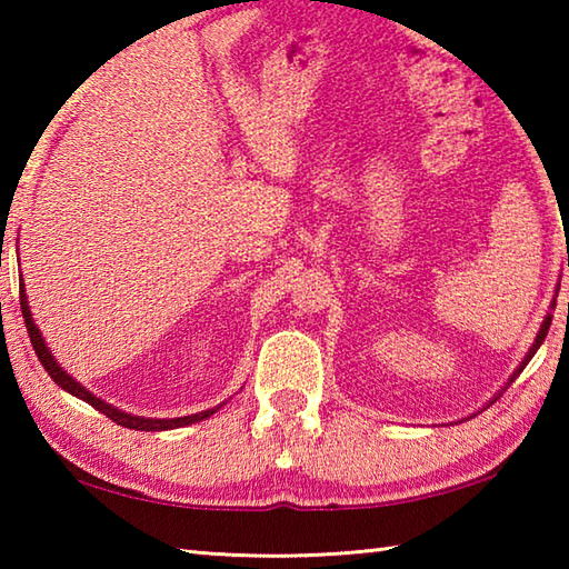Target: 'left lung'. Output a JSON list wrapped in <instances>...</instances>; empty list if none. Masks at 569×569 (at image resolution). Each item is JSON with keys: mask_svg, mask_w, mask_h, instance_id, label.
Segmentation results:
<instances>
[{"mask_svg": "<svg viewBox=\"0 0 569 569\" xmlns=\"http://www.w3.org/2000/svg\"><path fill=\"white\" fill-rule=\"evenodd\" d=\"M567 266H569V263H567ZM552 306H555V303H552ZM550 323H552V316H550V313H547V319H545V323H542V329H539V333H537V339H535V343H532V349H529V353L525 356V361H522V366H519V369H517V373L525 369V366L529 363V359H532V356L537 353V349H539V346H542V341H545V336H547V331H550ZM517 373H515V377H517Z\"/></svg>", "mask_w": 569, "mask_h": 569, "instance_id": "1", "label": "left lung"}]
</instances>
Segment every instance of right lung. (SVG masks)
Here are the masks:
<instances>
[{
  "label": "right lung",
  "mask_w": 569,
  "mask_h": 569,
  "mask_svg": "<svg viewBox=\"0 0 569 569\" xmlns=\"http://www.w3.org/2000/svg\"><path fill=\"white\" fill-rule=\"evenodd\" d=\"M19 306H22L24 326H27V333H30V341H32V346H34L37 359L42 361L44 371L50 373V379H54L57 387H62L64 391L74 393L77 399L88 401L90 407L102 411L104 417L112 419L114 423H120V427L138 429V431H166V429H178V427H188V423H196V421H200V419L213 417V413H216L220 407H223V403H218V407L208 409V411L190 413V417H178V419H146V417H132V413H124V411H120V409H114V407H110V403H104L102 399L94 397V393H90L84 387H80V383H77V381L70 377V373L62 371V366L52 359V353H50V349H47V343H44V339H42L40 329H37L34 321H32V313H30V306H27V296H24V286H22V283H19Z\"/></svg>",
  "instance_id": "obj_1"
}]
</instances>
